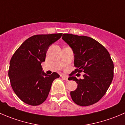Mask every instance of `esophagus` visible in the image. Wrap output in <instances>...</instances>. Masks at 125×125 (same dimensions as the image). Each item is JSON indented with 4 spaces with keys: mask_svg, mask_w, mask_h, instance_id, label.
Listing matches in <instances>:
<instances>
[{
    "mask_svg": "<svg viewBox=\"0 0 125 125\" xmlns=\"http://www.w3.org/2000/svg\"><path fill=\"white\" fill-rule=\"evenodd\" d=\"M61 77L65 80H68V77L66 75H62Z\"/></svg>",
    "mask_w": 125,
    "mask_h": 125,
    "instance_id": "esophagus-1",
    "label": "esophagus"
}]
</instances>
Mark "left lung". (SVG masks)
Segmentation results:
<instances>
[{
	"label": "left lung",
	"instance_id": "left-lung-1",
	"mask_svg": "<svg viewBox=\"0 0 125 125\" xmlns=\"http://www.w3.org/2000/svg\"><path fill=\"white\" fill-rule=\"evenodd\" d=\"M62 39L73 49L74 66L69 80H74L78 86L70 93L72 100L81 106L99 102L106 94L114 77V63L108 50L91 37L63 34ZM85 73L83 79L73 75Z\"/></svg>",
	"mask_w": 125,
	"mask_h": 125
}]
</instances>
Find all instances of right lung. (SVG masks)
<instances>
[{
  "instance_id": "obj_1",
  "label": "right lung",
  "mask_w": 125,
  "mask_h": 125,
  "mask_svg": "<svg viewBox=\"0 0 125 125\" xmlns=\"http://www.w3.org/2000/svg\"><path fill=\"white\" fill-rule=\"evenodd\" d=\"M62 33L39 34L26 39L14 53L10 62L8 76L15 94L24 103L37 106L46 100L52 82L60 75H47L41 63L45 61L49 47Z\"/></svg>"
}]
</instances>
